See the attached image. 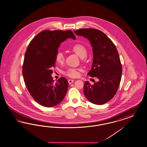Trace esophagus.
<instances>
[{
	"label": "esophagus",
	"instance_id": "obj_1",
	"mask_svg": "<svg viewBox=\"0 0 147 147\" xmlns=\"http://www.w3.org/2000/svg\"><path fill=\"white\" fill-rule=\"evenodd\" d=\"M73 82H74V80H72V79H69V80H68V83H69V84H71L73 83Z\"/></svg>",
	"mask_w": 147,
	"mask_h": 147
}]
</instances>
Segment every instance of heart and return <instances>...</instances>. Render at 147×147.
I'll return each mask as SVG.
<instances>
[{
    "label": "heart",
    "mask_w": 147,
    "mask_h": 147,
    "mask_svg": "<svg viewBox=\"0 0 147 147\" xmlns=\"http://www.w3.org/2000/svg\"><path fill=\"white\" fill-rule=\"evenodd\" d=\"M71 50L81 58L85 57L87 54V50L86 47L81 44H76L74 45L71 48ZM55 60L59 63H62L65 60V56L63 53L61 51L57 52L55 56ZM63 73L65 76L70 78H76L80 75V69L69 68L65 71Z\"/></svg>",
    "instance_id": "b5f03b06"
}]
</instances>
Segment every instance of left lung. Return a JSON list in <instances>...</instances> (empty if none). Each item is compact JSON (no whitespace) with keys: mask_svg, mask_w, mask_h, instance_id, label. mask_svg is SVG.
<instances>
[{"mask_svg":"<svg viewBox=\"0 0 147 147\" xmlns=\"http://www.w3.org/2000/svg\"><path fill=\"white\" fill-rule=\"evenodd\" d=\"M74 33L90 41L94 59L92 68L88 74L99 79L93 85L85 82L84 94L91 103L103 105L115 95L121 79L122 66L117 47L100 30L82 28L75 30Z\"/></svg>","mask_w":147,"mask_h":147,"instance_id":"obj_1","label":"left lung"}]
</instances>
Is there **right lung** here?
<instances>
[{"label": "right lung", "instance_id": "1", "mask_svg": "<svg viewBox=\"0 0 147 147\" xmlns=\"http://www.w3.org/2000/svg\"><path fill=\"white\" fill-rule=\"evenodd\" d=\"M67 38L76 39L71 30L42 31L30 42L25 53L24 81L30 94L41 106L57 105L67 92L68 82L65 78L61 77L55 82L51 76L58 48Z\"/></svg>", "mask_w": 147, "mask_h": 147}]
</instances>
